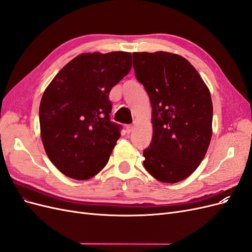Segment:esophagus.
<instances>
[{"label":"esophagus","instance_id":"esophagus-1","mask_svg":"<svg viewBox=\"0 0 252 252\" xmlns=\"http://www.w3.org/2000/svg\"><path fill=\"white\" fill-rule=\"evenodd\" d=\"M133 130V126L132 125H127L126 126V132L127 133H130Z\"/></svg>","mask_w":252,"mask_h":252}]
</instances>
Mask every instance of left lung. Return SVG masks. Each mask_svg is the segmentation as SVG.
Returning a JSON list of instances; mask_svg holds the SVG:
<instances>
[{"mask_svg": "<svg viewBox=\"0 0 252 252\" xmlns=\"http://www.w3.org/2000/svg\"><path fill=\"white\" fill-rule=\"evenodd\" d=\"M135 77L150 98L152 141L144 167L163 183L185 180L201 164L212 135L209 89L188 61L165 51L133 52Z\"/></svg>", "mask_w": 252, "mask_h": 252, "instance_id": "8db88e82", "label": "left lung"}]
</instances>
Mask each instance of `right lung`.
Segmentation results:
<instances>
[{
  "label": "right lung",
  "instance_id": "add662e5",
  "mask_svg": "<svg viewBox=\"0 0 252 252\" xmlns=\"http://www.w3.org/2000/svg\"><path fill=\"white\" fill-rule=\"evenodd\" d=\"M131 53H82L59 71L40 104L41 139L52 164L67 177L100 172L120 139L110 121L109 93L131 69Z\"/></svg>",
  "mask_w": 252,
  "mask_h": 252
}]
</instances>
